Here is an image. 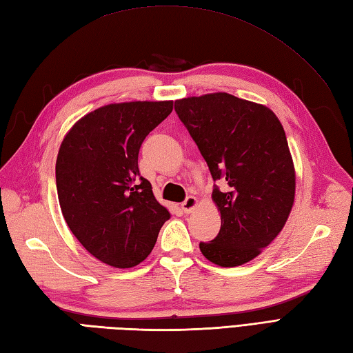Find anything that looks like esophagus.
Segmentation results:
<instances>
[{
  "mask_svg": "<svg viewBox=\"0 0 353 353\" xmlns=\"http://www.w3.org/2000/svg\"><path fill=\"white\" fill-rule=\"evenodd\" d=\"M197 205H199V200H197L196 197H194V196L186 197V200L182 203L183 212H185V214H191V212L194 211V209L197 208Z\"/></svg>",
  "mask_w": 353,
  "mask_h": 353,
  "instance_id": "esophagus-1",
  "label": "esophagus"
}]
</instances>
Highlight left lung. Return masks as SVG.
I'll return each mask as SVG.
<instances>
[{"mask_svg":"<svg viewBox=\"0 0 353 353\" xmlns=\"http://www.w3.org/2000/svg\"><path fill=\"white\" fill-rule=\"evenodd\" d=\"M174 109L214 181L226 183L212 192L220 232L200 250L215 265H243L281 234L294 205L296 170L283 127L264 104L228 92L186 97Z\"/></svg>","mask_w":353,"mask_h":353,"instance_id":"obj_1","label":"left lung"}]
</instances>
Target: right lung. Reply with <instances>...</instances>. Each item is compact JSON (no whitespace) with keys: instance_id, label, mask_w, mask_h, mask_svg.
Returning <instances> with one entry per match:
<instances>
[{"instance_id":"1","label":"right lung","mask_w":353,"mask_h":353,"mask_svg":"<svg viewBox=\"0 0 353 353\" xmlns=\"http://www.w3.org/2000/svg\"><path fill=\"white\" fill-rule=\"evenodd\" d=\"M171 110L172 100L106 104L81 117L59 148L56 186L63 219L103 264H141L171 216L138 168L142 141Z\"/></svg>"}]
</instances>
